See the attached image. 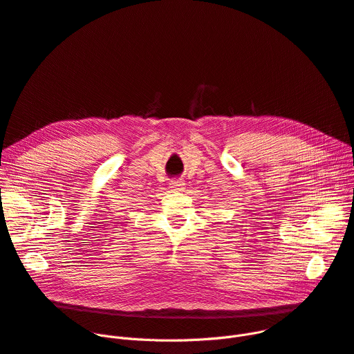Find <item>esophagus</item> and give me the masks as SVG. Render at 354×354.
I'll use <instances>...</instances> for the list:
<instances>
[{"label": "esophagus", "instance_id": "obj_1", "mask_svg": "<svg viewBox=\"0 0 354 354\" xmlns=\"http://www.w3.org/2000/svg\"><path fill=\"white\" fill-rule=\"evenodd\" d=\"M184 184L185 183L183 180H174V181L170 183V187H171V190H174V192H181L184 189Z\"/></svg>", "mask_w": 354, "mask_h": 354}]
</instances>
